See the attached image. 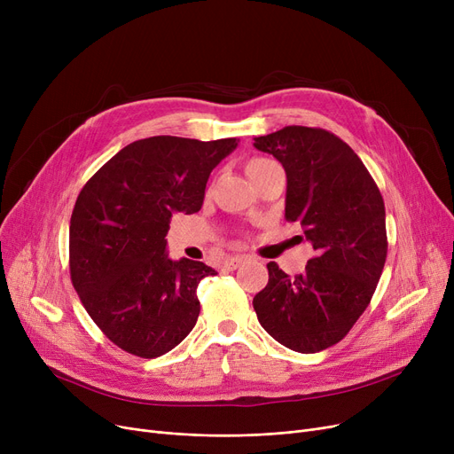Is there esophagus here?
Masks as SVG:
<instances>
[{
    "label": "esophagus",
    "instance_id": "obj_1",
    "mask_svg": "<svg viewBox=\"0 0 454 454\" xmlns=\"http://www.w3.org/2000/svg\"><path fill=\"white\" fill-rule=\"evenodd\" d=\"M248 257L247 255H233V257H230V259H226V269L228 270H235V269H239L245 261H247Z\"/></svg>",
    "mask_w": 454,
    "mask_h": 454
}]
</instances>
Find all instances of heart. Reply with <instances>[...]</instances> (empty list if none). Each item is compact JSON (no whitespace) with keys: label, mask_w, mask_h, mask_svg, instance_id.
Here are the masks:
<instances>
[{"label":"heart","mask_w":454,"mask_h":454,"mask_svg":"<svg viewBox=\"0 0 454 454\" xmlns=\"http://www.w3.org/2000/svg\"><path fill=\"white\" fill-rule=\"evenodd\" d=\"M270 165H276L272 160L269 158H263V156H255V158H250L247 163H245V171L250 178H254L255 175H259L261 171L269 169Z\"/></svg>","instance_id":"obj_1"}]
</instances>
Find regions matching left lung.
Here are the masks:
<instances>
[{
    "mask_svg": "<svg viewBox=\"0 0 454 454\" xmlns=\"http://www.w3.org/2000/svg\"><path fill=\"white\" fill-rule=\"evenodd\" d=\"M254 145L281 161L285 219L301 226L317 252L296 276L267 265L255 315L285 348L317 353L340 342L372 301L388 252L383 195L361 158L329 130L291 125Z\"/></svg>",
    "mask_w": 454,
    "mask_h": 454,
    "instance_id": "1",
    "label": "left lung"
}]
</instances>
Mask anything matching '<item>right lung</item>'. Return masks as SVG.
Listing matches in <instances>:
<instances>
[{"mask_svg":"<svg viewBox=\"0 0 454 454\" xmlns=\"http://www.w3.org/2000/svg\"><path fill=\"white\" fill-rule=\"evenodd\" d=\"M235 137L137 139L81 189L69 221L71 283L117 348L154 359L195 327L200 279L215 270L165 254L173 213H197L207 178Z\"/></svg>","mask_w":454,"mask_h":454,"instance_id":"add662e5","label":"right lung"}]
</instances>
